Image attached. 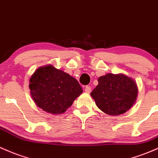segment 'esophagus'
<instances>
[{
  "instance_id": "esophagus-1",
  "label": "esophagus",
  "mask_w": 158,
  "mask_h": 158,
  "mask_svg": "<svg viewBox=\"0 0 158 158\" xmlns=\"http://www.w3.org/2000/svg\"><path fill=\"white\" fill-rule=\"evenodd\" d=\"M85 92L87 93H91V87H90L89 86H86V87H85Z\"/></svg>"
}]
</instances>
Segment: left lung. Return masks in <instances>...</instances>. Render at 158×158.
<instances>
[{"mask_svg":"<svg viewBox=\"0 0 158 158\" xmlns=\"http://www.w3.org/2000/svg\"><path fill=\"white\" fill-rule=\"evenodd\" d=\"M98 81L91 96L104 113L111 116L122 114L135 102L137 86L134 80L127 76L109 73L99 77Z\"/></svg>","mask_w":158,"mask_h":158,"instance_id":"8db88e82","label":"left lung"}]
</instances>
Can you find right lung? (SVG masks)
<instances>
[{
    "mask_svg": "<svg viewBox=\"0 0 158 158\" xmlns=\"http://www.w3.org/2000/svg\"><path fill=\"white\" fill-rule=\"evenodd\" d=\"M30 83L36 105L52 114L64 113L83 92L77 80L51 65L39 68Z\"/></svg>",
    "mask_w": 158,
    "mask_h": 158,
    "instance_id": "right-lung-1",
    "label": "right lung"
}]
</instances>
